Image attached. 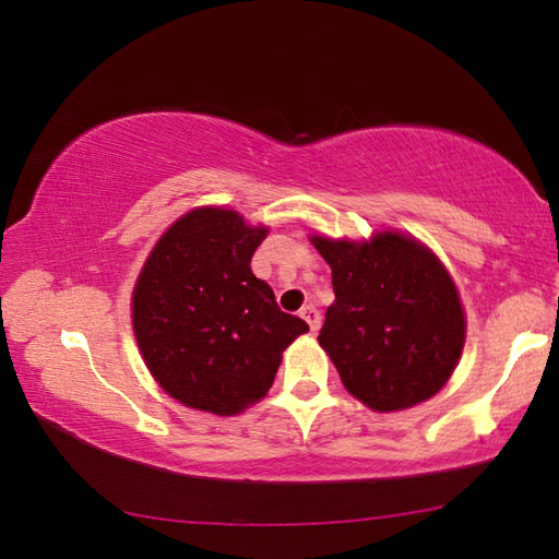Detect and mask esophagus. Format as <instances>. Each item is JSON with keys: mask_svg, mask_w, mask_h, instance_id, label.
Instances as JSON below:
<instances>
[{"mask_svg": "<svg viewBox=\"0 0 559 559\" xmlns=\"http://www.w3.org/2000/svg\"><path fill=\"white\" fill-rule=\"evenodd\" d=\"M300 318L306 320V323L310 325V333H318L320 330V323H323V318H320V310L316 306H306L300 310Z\"/></svg>", "mask_w": 559, "mask_h": 559, "instance_id": "1", "label": "esophagus"}]
</instances>
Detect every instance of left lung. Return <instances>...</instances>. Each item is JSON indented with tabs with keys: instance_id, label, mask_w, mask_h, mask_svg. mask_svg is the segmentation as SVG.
Wrapping results in <instances>:
<instances>
[{
	"instance_id": "8db88e82",
	"label": "left lung",
	"mask_w": 559,
	"mask_h": 559,
	"mask_svg": "<svg viewBox=\"0 0 559 559\" xmlns=\"http://www.w3.org/2000/svg\"><path fill=\"white\" fill-rule=\"evenodd\" d=\"M313 243L333 269L335 290L318 340L347 392L377 412L437 394L466 337L456 286L437 257L392 231L370 243L323 236Z\"/></svg>"
}]
</instances>
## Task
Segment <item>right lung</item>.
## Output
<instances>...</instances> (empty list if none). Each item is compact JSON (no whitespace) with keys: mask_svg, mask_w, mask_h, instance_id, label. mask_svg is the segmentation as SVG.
<instances>
[{"mask_svg":"<svg viewBox=\"0 0 559 559\" xmlns=\"http://www.w3.org/2000/svg\"><path fill=\"white\" fill-rule=\"evenodd\" d=\"M266 229L231 210H194L169 226L132 293V328L167 394L192 409L239 414L259 402L281 353L308 330L283 313L251 259Z\"/></svg>","mask_w":559,"mask_h":559,"instance_id":"obj_1","label":"right lung"}]
</instances>
